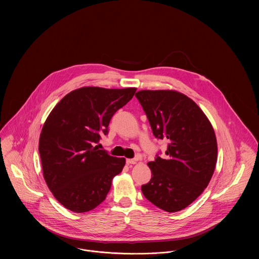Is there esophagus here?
<instances>
[{
  "label": "esophagus",
  "mask_w": 259,
  "mask_h": 259,
  "mask_svg": "<svg viewBox=\"0 0 259 259\" xmlns=\"http://www.w3.org/2000/svg\"><path fill=\"white\" fill-rule=\"evenodd\" d=\"M139 157H135V158H127L126 159V164H135L138 161Z\"/></svg>",
  "instance_id": "obj_1"
}]
</instances>
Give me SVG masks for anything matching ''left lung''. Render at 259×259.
<instances>
[{"mask_svg": "<svg viewBox=\"0 0 259 259\" xmlns=\"http://www.w3.org/2000/svg\"><path fill=\"white\" fill-rule=\"evenodd\" d=\"M153 136L167 142L165 157L158 152L148 162L152 178L142 185L146 198L167 212L182 210L206 188L218 160L214 131L199 107L175 91L136 94Z\"/></svg>", "mask_w": 259, "mask_h": 259, "instance_id": "left-lung-1", "label": "left lung"}]
</instances>
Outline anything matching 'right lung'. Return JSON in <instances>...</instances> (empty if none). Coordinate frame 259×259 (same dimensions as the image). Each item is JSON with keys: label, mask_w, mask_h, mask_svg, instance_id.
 Masks as SVG:
<instances>
[{"label": "right lung", "mask_w": 259, "mask_h": 259, "mask_svg": "<svg viewBox=\"0 0 259 259\" xmlns=\"http://www.w3.org/2000/svg\"><path fill=\"white\" fill-rule=\"evenodd\" d=\"M137 89L85 87L64 97L49 114L38 143L45 181L57 200L74 212L96 208L125 163L94 147L109 134L112 115Z\"/></svg>", "instance_id": "obj_1"}]
</instances>
